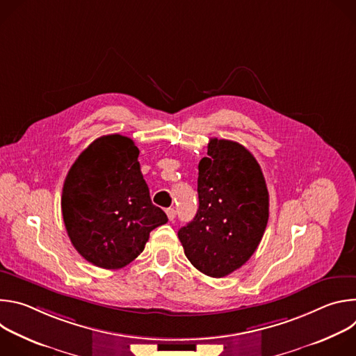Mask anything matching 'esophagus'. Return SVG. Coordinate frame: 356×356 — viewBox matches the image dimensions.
<instances>
[{"label": "esophagus", "mask_w": 356, "mask_h": 356, "mask_svg": "<svg viewBox=\"0 0 356 356\" xmlns=\"http://www.w3.org/2000/svg\"><path fill=\"white\" fill-rule=\"evenodd\" d=\"M166 214H168L169 221H173V220L176 218V211H175V209H168V210H166Z\"/></svg>", "instance_id": "esophagus-1"}]
</instances>
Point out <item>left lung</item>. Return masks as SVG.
Instances as JSON below:
<instances>
[{
	"label": "left lung",
	"mask_w": 356,
	"mask_h": 356,
	"mask_svg": "<svg viewBox=\"0 0 356 356\" xmlns=\"http://www.w3.org/2000/svg\"><path fill=\"white\" fill-rule=\"evenodd\" d=\"M207 147L198 163L197 214L177 235L195 269L224 277L257 250L269 220V193L245 146L213 138Z\"/></svg>",
	"instance_id": "8db88e82"
}]
</instances>
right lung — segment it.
<instances>
[{
  "label": "right lung",
  "instance_id": "1",
  "mask_svg": "<svg viewBox=\"0 0 356 356\" xmlns=\"http://www.w3.org/2000/svg\"><path fill=\"white\" fill-rule=\"evenodd\" d=\"M139 149L118 134L97 138L72 165L62 191L67 235L80 255L103 269H121L168 222L152 204L138 162Z\"/></svg>",
  "mask_w": 356,
  "mask_h": 356
}]
</instances>
